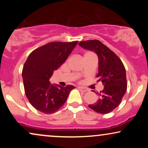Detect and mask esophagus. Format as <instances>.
<instances>
[{"instance_id": "34e87169", "label": "esophagus", "mask_w": 148, "mask_h": 148, "mask_svg": "<svg viewBox=\"0 0 148 148\" xmlns=\"http://www.w3.org/2000/svg\"><path fill=\"white\" fill-rule=\"evenodd\" d=\"M78 89H79L80 91L84 92H87L88 90V89H86V88H83V87H78Z\"/></svg>"}]
</instances>
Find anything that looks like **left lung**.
Masks as SVG:
<instances>
[{"label":"left lung","mask_w":148,"mask_h":148,"mask_svg":"<svg viewBox=\"0 0 148 148\" xmlns=\"http://www.w3.org/2000/svg\"><path fill=\"white\" fill-rule=\"evenodd\" d=\"M79 45L97 53L99 59V69L96 77L104 86L103 90L97 92L99 99L88 106L101 114L111 113L119 106L127 91L125 66L118 56L99 40L80 42Z\"/></svg>","instance_id":"1"}]
</instances>
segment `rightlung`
I'll return each instance as SVG.
<instances>
[{"instance_id": "add662e5", "label": "right lung", "mask_w": 148, "mask_h": 148, "mask_svg": "<svg viewBox=\"0 0 148 148\" xmlns=\"http://www.w3.org/2000/svg\"><path fill=\"white\" fill-rule=\"evenodd\" d=\"M78 41L53 42L30 53L23 65L22 77L26 97L37 111L51 114L63 106L69 92L75 88L67 85H52L49 79L64 63Z\"/></svg>"}]
</instances>
